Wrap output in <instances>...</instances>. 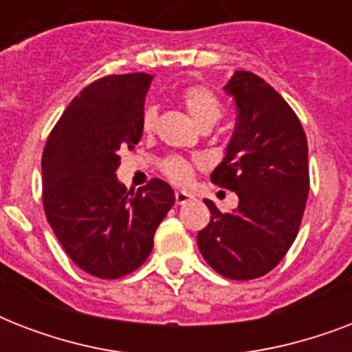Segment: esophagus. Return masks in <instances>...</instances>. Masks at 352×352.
Listing matches in <instances>:
<instances>
[{
	"label": "esophagus",
	"instance_id": "esophagus-1",
	"mask_svg": "<svg viewBox=\"0 0 352 352\" xmlns=\"http://www.w3.org/2000/svg\"><path fill=\"white\" fill-rule=\"evenodd\" d=\"M193 195L192 193H186V192H177L175 193V203L177 204H186L188 201H192Z\"/></svg>",
	"mask_w": 352,
	"mask_h": 352
}]
</instances>
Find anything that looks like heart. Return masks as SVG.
Instances as JSON below:
<instances>
[{
	"label": "heart",
	"instance_id": "obj_1",
	"mask_svg": "<svg viewBox=\"0 0 352 352\" xmlns=\"http://www.w3.org/2000/svg\"><path fill=\"white\" fill-rule=\"evenodd\" d=\"M182 106L186 107L188 115L193 118L201 129H210L215 126L223 117V106L215 93L204 85H188L181 93ZM159 111L157 107L149 106L142 113V131L151 135L157 127ZM203 168V162L195 157L188 159L182 155H168L160 160V171L162 175L177 186H188L193 181L197 170Z\"/></svg>",
	"mask_w": 352,
	"mask_h": 352
}]
</instances>
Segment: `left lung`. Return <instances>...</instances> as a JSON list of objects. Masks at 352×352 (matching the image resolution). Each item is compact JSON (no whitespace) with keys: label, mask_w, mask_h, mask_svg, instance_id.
<instances>
[{"label":"left lung","mask_w":352,"mask_h":352,"mask_svg":"<svg viewBox=\"0 0 352 352\" xmlns=\"http://www.w3.org/2000/svg\"><path fill=\"white\" fill-rule=\"evenodd\" d=\"M237 124L212 182L237 193L239 204L221 214L212 201L199 250L228 279H256L278 267L294 243L309 197V149L300 118L285 98L250 71L226 84Z\"/></svg>","instance_id":"left-lung-1"}]
</instances>
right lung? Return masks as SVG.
<instances>
[{"label":"right lung","instance_id":"add662e5","mask_svg":"<svg viewBox=\"0 0 352 352\" xmlns=\"http://www.w3.org/2000/svg\"><path fill=\"white\" fill-rule=\"evenodd\" d=\"M153 76L109 74L74 96L47 138L43 210L52 232L76 267L100 279H117L142 265L153 248L175 193L151 179L137 192L120 184L122 149L142 137L146 93Z\"/></svg>","mask_w":352,"mask_h":352}]
</instances>
